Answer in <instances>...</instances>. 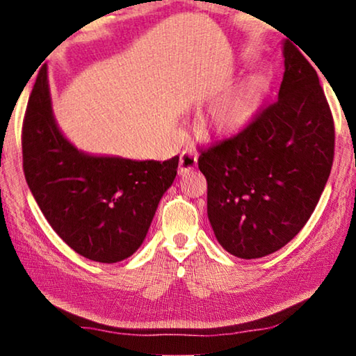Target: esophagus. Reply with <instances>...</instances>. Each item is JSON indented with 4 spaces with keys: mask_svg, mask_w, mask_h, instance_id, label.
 <instances>
[{
    "mask_svg": "<svg viewBox=\"0 0 356 356\" xmlns=\"http://www.w3.org/2000/svg\"><path fill=\"white\" fill-rule=\"evenodd\" d=\"M196 161H197L196 152H193V150H184L179 159V172L180 174L190 172L193 168L196 166Z\"/></svg>",
    "mask_w": 356,
    "mask_h": 356,
    "instance_id": "obj_1",
    "label": "esophagus"
}]
</instances>
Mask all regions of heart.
<instances>
[{"mask_svg": "<svg viewBox=\"0 0 356 356\" xmlns=\"http://www.w3.org/2000/svg\"><path fill=\"white\" fill-rule=\"evenodd\" d=\"M264 92L261 78H251L231 99L221 104L212 113L209 130L220 136H232L242 131L251 122Z\"/></svg>", "mask_w": 356, "mask_h": 356, "instance_id": "1", "label": "heart"}]
</instances>
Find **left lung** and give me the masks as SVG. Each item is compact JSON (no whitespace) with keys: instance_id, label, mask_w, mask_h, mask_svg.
I'll use <instances>...</instances> for the list:
<instances>
[{"instance_id":"obj_1","label":"left lung","mask_w":356,"mask_h":356,"mask_svg":"<svg viewBox=\"0 0 356 356\" xmlns=\"http://www.w3.org/2000/svg\"><path fill=\"white\" fill-rule=\"evenodd\" d=\"M284 67L278 100L197 160L215 237L242 259L272 254L297 236L333 166L334 120L317 72L291 42Z\"/></svg>"}]
</instances>
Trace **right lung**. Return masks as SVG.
<instances>
[{
    "label": "right lung",
    "mask_w": 356,
    "mask_h": 356,
    "mask_svg": "<svg viewBox=\"0 0 356 356\" xmlns=\"http://www.w3.org/2000/svg\"><path fill=\"white\" fill-rule=\"evenodd\" d=\"M22 155L29 190L50 226L78 254L104 264L140 248L179 166V155L161 163L76 150L53 119L45 69L23 118Z\"/></svg>",
    "instance_id": "1"
}]
</instances>
